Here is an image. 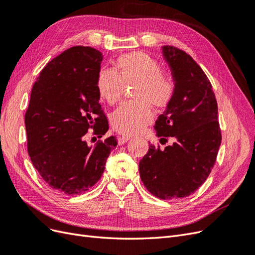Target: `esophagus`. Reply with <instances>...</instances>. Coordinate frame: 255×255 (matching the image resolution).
<instances>
[{"label": "esophagus", "instance_id": "esophagus-1", "mask_svg": "<svg viewBox=\"0 0 255 255\" xmlns=\"http://www.w3.org/2000/svg\"><path fill=\"white\" fill-rule=\"evenodd\" d=\"M129 140V136H126V135H123V136H119L118 137V143H119V145H122V144H125L127 141H128Z\"/></svg>", "mask_w": 255, "mask_h": 255}]
</instances>
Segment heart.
<instances>
[{"instance_id": "b5f03b06", "label": "heart", "mask_w": 255, "mask_h": 255, "mask_svg": "<svg viewBox=\"0 0 255 255\" xmlns=\"http://www.w3.org/2000/svg\"><path fill=\"white\" fill-rule=\"evenodd\" d=\"M125 84L134 85L132 97L136 101L119 106L111 121L117 132L134 135L152 122L151 106L160 110L171 102L175 83L170 73L161 70L155 58L144 52H132L117 59L116 71L103 68L97 78L99 95L110 104L120 101Z\"/></svg>"}]
</instances>
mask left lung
Listing matches in <instances>:
<instances>
[{
    "mask_svg": "<svg viewBox=\"0 0 255 255\" xmlns=\"http://www.w3.org/2000/svg\"><path fill=\"white\" fill-rule=\"evenodd\" d=\"M163 56L171 69L174 96L155 121L157 136L173 143L160 149L149 144L139 163L144 187L161 200L185 198L210 175L221 143L218 106L212 84L192 57L164 45Z\"/></svg>",
    "mask_w": 255,
    "mask_h": 255,
    "instance_id": "obj_1",
    "label": "left lung"
}]
</instances>
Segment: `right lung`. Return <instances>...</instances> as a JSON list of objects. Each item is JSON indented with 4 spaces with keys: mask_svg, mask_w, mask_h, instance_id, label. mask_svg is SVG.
Returning <instances> with one entry per match:
<instances>
[{
    "mask_svg": "<svg viewBox=\"0 0 255 255\" xmlns=\"http://www.w3.org/2000/svg\"><path fill=\"white\" fill-rule=\"evenodd\" d=\"M102 59L94 48L68 49L42 69L30 92L24 118L28 155L42 180L69 196L101 179L118 144L115 136L94 145L86 141L89 129L99 138L109 130L97 88Z\"/></svg>",
    "mask_w": 255,
    "mask_h": 255,
    "instance_id": "1",
    "label": "right lung"
}]
</instances>
